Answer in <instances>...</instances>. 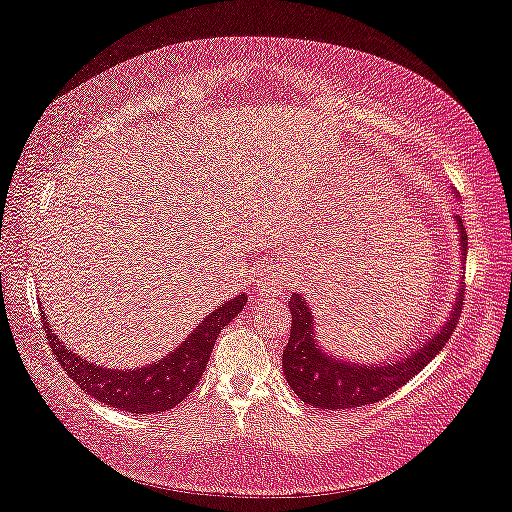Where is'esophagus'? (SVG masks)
I'll use <instances>...</instances> for the list:
<instances>
[{"instance_id": "esophagus-1", "label": "esophagus", "mask_w": 512, "mask_h": 512, "mask_svg": "<svg viewBox=\"0 0 512 512\" xmlns=\"http://www.w3.org/2000/svg\"><path fill=\"white\" fill-rule=\"evenodd\" d=\"M255 289H257L259 296L275 298V296H282V293L289 289V284H287V277H284V275L273 273V271H264V273L257 275Z\"/></svg>"}]
</instances>
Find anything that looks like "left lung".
Listing matches in <instances>:
<instances>
[{
    "label": "left lung",
    "mask_w": 512,
    "mask_h": 512,
    "mask_svg": "<svg viewBox=\"0 0 512 512\" xmlns=\"http://www.w3.org/2000/svg\"><path fill=\"white\" fill-rule=\"evenodd\" d=\"M461 241V262L465 259L467 232L461 216H454ZM463 307V282L456 291L452 311L436 332L420 343L418 350L402 354L393 361L363 363L341 359L339 354L327 352L318 343L316 320L311 307L302 293H293L289 300L291 309V334L282 352V370L287 384L293 388L302 402L311 409H357V406L375 404L386 395L395 393L406 381L413 379L436 354L445 348L449 336L456 329L458 316Z\"/></svg>",
    "instance_id": "8db88e82"
}]
</instances>
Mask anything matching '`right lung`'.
Wrapping results in <instances>:
<instances>
[{
    "instance_id": "right-lung-1",
    "label": "right lung",
    "mask_w": 512,
    "mask_h": 512,
    "mask_svg": "<svg viewBox=\"0 0 512 512\" xmlns=\"http://www.w3.org/2000/svg\"><path fill=\"white\" fill-rule=\"evenodd\" d=\"M246 302L248 296L244 291L223 302L212 314H207L192 329V334L178 348H173L167 357L155 359L142 368H108L83 359L81 354L67 348L63 339L51 329L45 311H42V327H45L54 357L63 366L65 375L81 386V391L97 397L103 404H110L112 409L128 413H158L173 409L194 391L203 377L216 336L246 307Z\"/></svg>"
}]
</instances>
